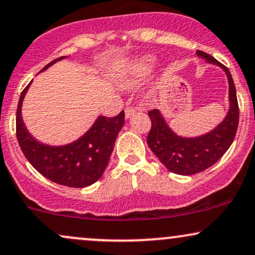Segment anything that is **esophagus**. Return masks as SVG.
I'll return each mask as SVG.
<instances>
[{
	"mask_svg": "<svg viewBox=\"0 0 255 255\" xmlns=\"http://www.w3.org/2000/svg\"><path fill=\"white\" fill-rule=\"evenodd\" d=\"M125 114H126V118H130L131 115L135 114V109L133 108V107H126L125 109Z\"/></svg>",
	"mask_w": 255,
	"mask_h": 255,
	"instance_id": "obj_1",
	"label": "esophagus"
}]
</instances>
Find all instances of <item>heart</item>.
Returning a JSON list of instances; mask_svg holds the SVG:
<instances>
[{"instance_id":"obj_1","label":"heart","mask_w":255,"mask_h":255,"mask_svg":"<svg viewBox=\"0 0 255 255\" xmlns=\"http://www.w3.org/2000/svg\"><path fill=\"white\" fill-rule=\"evenodd\" d=\"M153 63H154V58L153 57L140 58V59L136 60V63L131 66L128 75L122 78V84L129 87V85L133 84L136 79L143 77V76L151 71Z\"/></svg>"}]
</instances>
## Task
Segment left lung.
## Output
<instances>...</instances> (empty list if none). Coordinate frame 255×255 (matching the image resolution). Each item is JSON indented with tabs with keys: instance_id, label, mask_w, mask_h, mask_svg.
<instances>
[{
	"instance_id": "8db88e82",
	"label": "left lung",
	"mask_w": 255,
	"mask_h": 255,
	"mask_svg": "<svg viewBox=\"0 0 255 255\" xmlns=\"http://www.w3.org/2000/svg\"><path fill=\"white\" fill-rule=\"evenodd\" d=\"M199 57L211 64L222 67L229 83L231 109L223 122L205 135L186 139L176 135L162 119L159 110H148L151 130L147 135V143L162 165L171 172L190 176L213 166L232 145L239 126V104L234 82L228 67L203 51H197Z\"/></svg>"
}]
</instances>
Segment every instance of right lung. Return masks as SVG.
<instances>
[{"instance_id":"add662e5","label":"right lung","mask_w":255,"mask_h":255,"mask_svg":"<svg viewBox=\"0 0 255 255\" xmlns=\"http://www.w3.org/2000/svg\"><path fill=\"white\" fill-rule=\"evenodd\" d=\"M64 57L47 64L41 71ZM29 84L20 95L16 109V137L21 151L42 176L70 188H85L97 182L108 165L119 131L124 127L125 112L114 118L100 116L81 139L61 147L42 145L33 139L21 119V104Z\"/></svg>"}]
</instances>
